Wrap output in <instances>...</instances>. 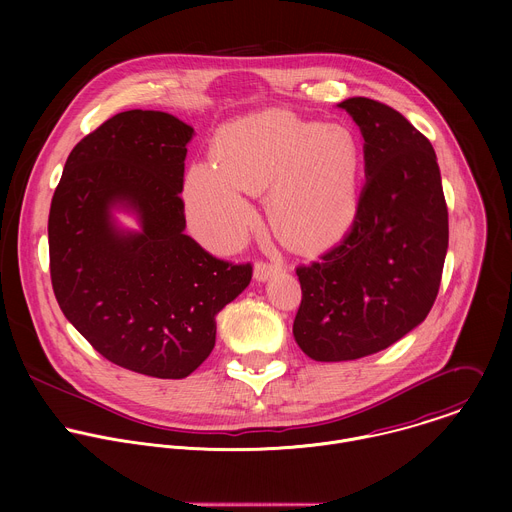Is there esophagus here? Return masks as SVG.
Segmentation results:
<instances>
[{"mask_svg":"<svg viewBox=\"0 0 512 512\" xmlns=\"http://www.w3.org/2000/svg\"><path fill=\"white\" fill-rule=\"evenodd\" d=\"M277 271H281V263H263V261H259L253 269V275H255L257 281H267Z\"/></svg>","mask_w":512,"mask_h":512,"instance_id":"34e87169","label":"esophagus"}]
</instances>
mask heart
Instances as JSON below:
<instances>
[{
	"mask_svg": "<svg viewBox=\"0 0 512 512\" xmlns=\"http://www.w3.org/2000/svg\"><path fill=\"white\" fill-rule=\"evenodd\" d=\"M360 164V143L348 127L267 109L233 121L216 162L188 170L184 202L198 237L229 251L255 218L249 194L271 190L277 227L300 245L322 247L354 221Z\"/></svg>",
	"mask_w": 512,
	"mask_h": 512,
	"instance_id": "b5f03b06",
	"label": "heart"
}]
</instances>
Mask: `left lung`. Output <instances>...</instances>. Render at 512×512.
Listing matches in <instances>:
<instances>
[{
	"label": "left lung",
	"mask_w": 512,
	"mask_h": 512,
	"mask_svg": "<svg viewBox=\"0 0 512 512\" xmlns=\"http://www.w3.org/2000/svg\"><path fill=\"white\" fill-rule=\"evenodd\" d=\"M338 107L362 133L367 184L346 237L296 269L294 338L320 362L375 354L419 326L448 253V206L429 139L379 101L352 97Z\"/></svg>",
	"instance_id": "1"
}]
</instances>
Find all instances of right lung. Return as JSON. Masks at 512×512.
Returning a JSON list of instances; mask_svg holds the SVG:
<instances>
[{"label": "right lung", "instance_id": "obj_1", "mask_svg": "<svg viewBox=\"0 0 512 512\" xmlns=\"http://www.w3.org/2000/svg\"><path fill=\"white\" fill-rule=\"evenodd\" d=\"M192 135L164 111L117 113L70 152L48 216L62 314L107 360L156 379L200 367L214 348L216 314L253 273L184 235ZM115 211L133 213L140 229L123 230Z\"/></svg>", "mask_w": 512, "mask_h": 512}]
</instances>
